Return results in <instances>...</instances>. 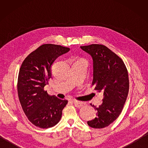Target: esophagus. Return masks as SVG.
I'll return each instance as SVG.
<instances>
[{
	"mask_svg": "<svg viewBox=\"0 0 148 148\" xmlns=\"http://www.w3.org/2000/svg\"><path fill=\"white\" fill-rule=\"evenodd\" d=\"M73 102L74 103L75 106L78 108H81V107L84 106V103L83 102H79V101H77V100H73Z\"/></svg>",
	"mask_w": 148,
	"mask_h": 148,
	"instance_id": "34e87169",
	"label": "esophagus"
}]
</instances>
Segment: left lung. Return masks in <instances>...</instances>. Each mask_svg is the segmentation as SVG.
Listing matches in <instances>:
<instances>
[{
	"label": "left lung",
	"instance_id": "obj_1",
	"mask_svg": "<svg viewBox=\"0 0 148 148\" xmlns=\"http://www.w3.org/2000/svg\"><path fill=\"white\" fill-rule=\"evenodd\" d=\"M81 48L92 56V86L97 92H103L102 104L99 108L92 106L97 116L87 123L94 128H105L118 118L126 102L129 90L127 69L123 61L104 45L93 44Z\"/></svg>",
	"mask_w": 148,
	"mask_h": 148
}]
</instances>
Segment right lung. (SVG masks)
Returning <instances> with one entry per match:
<instances>
[{"mask_svg": "<svg viewBox=\"0 0 148 148\" xmlns=\"http://www.w3.org/2000/svg\"><path fill=\"white\" fill-rule=\"evenodd\" d=\"M70 49L45 44L28 55L19 71L17 90L19 100L28 119L35 126L48 128L60 120L68 100L49 96L44 88L51 77V65Z\"/></svg>", "mask_w": 148, "mask_h": 148, "instance_id": "add662e5", "label": "right lung"}]
</instances>
